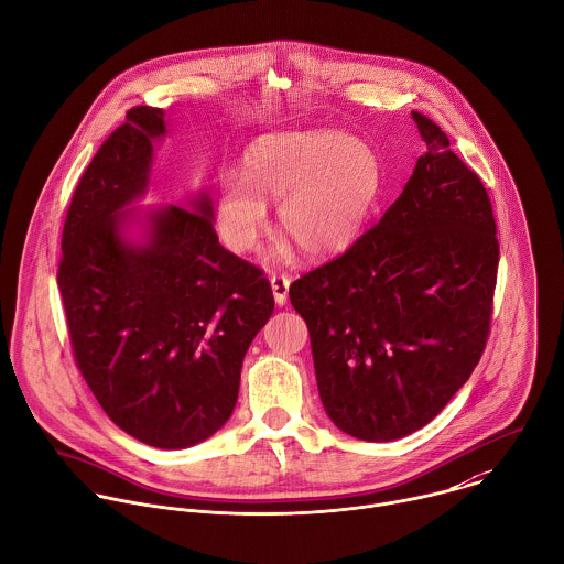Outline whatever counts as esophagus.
I'll list each match as a JSON object with an SVG mask.
<instances>
[{
  "label": "esophagus",
  "mask_w": 564,
  "mask_h": 564,
  "mask_svg": "<svg viewBox=\"0 0 564 564\" xmlns=\"http://www.w3.org/2000/svg\"><path fill=\"white\" fill-rule=\"evenodd\" d=\"M289 286H291V278L284 273H275L271 275V289H273V297L278 306H284L289 300Z\"/></svg>",
  "instance_id": "34e87169"
}]
</instances>
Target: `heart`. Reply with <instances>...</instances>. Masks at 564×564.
Instances as JSON below:
<instances>
[{
  "mask_svg": "<svg viewBox=\"0 0 564 564\" xmlns=\"http://www.w3.org/2000/svg\"><path fill=\"white\" fill-rule=\"evenodd\" d=\"M379 183V161L355 134H269L247 150L240 178L218 181L216 225L229 249L253 251L269 225L267 203L280 200V231L306 258H326L355 238Z\"/></svg>",
  "mask_w": 564,
  "mask_h": 564,
  "instance_id": "1",
  "label": "heart"
}]
</instances>
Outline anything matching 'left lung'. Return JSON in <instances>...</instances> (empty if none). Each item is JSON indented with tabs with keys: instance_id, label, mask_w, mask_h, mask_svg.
<instances>
[{
	"instance_id": "1",
	"label": "left lung",
	"mask_w": 564,
	"mask_h": 564,
	"mask_svg": "<svg viewBox=\"0 0 564 564\" xmlns=\"http://www.w3.org/2000/svg\"><path fill=\"white\" fill-rule=\"evenodd\" d=\"M427 152L401 196L341 256L289 289L311 335L322 403L361 441L430 423L489 335L498 238L482 181L412 112Z\"/></svg>"
}]
</instances>
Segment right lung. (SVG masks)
Wrapping results in <instances>:
<instances>
[{
  "label": "right lung",
  "instance_id": "add662e5",
  "mask_svg": "<svg viewBox=\"0 0 564 564\" xmlns=\"http://www.w3.org/2000/svg\"><path fill=\"white\" fill-rule=\"evenodd\" d=\"M161 108L137 106L86 167L62 234L57 284L77 368L106 414L163 449L209 438L231 416L242 359L273 313L264 271L218 242L212 200L150 214L123 238V209L148 189Z\"/></svg>",
  "mask_w": 564,
  "mask_h": 564
}]
</instances>
